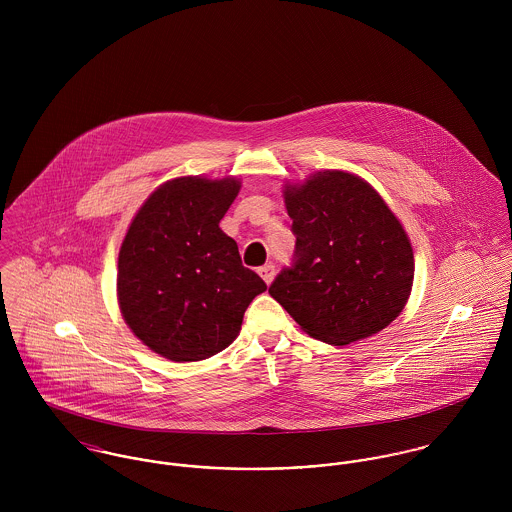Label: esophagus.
Listing matches in <instances>:
<instances>
[{
	"label": "esophagus",
	"mask_w": 512,
	"mask_h": 512,
	"mask_svg": "<svg viewBox=\"0 0 512 512\" xmlns=\"http://www.w3.org/2000/svg\"><path fill=\"white\" fill-rule=\"evenodd\" d=\"M258 274H260V278L270 286L272 280H274V276H276V268H274V264H266V266L258 268Z\"/></svg>",
	"instance_id": "obj_1"
}]
</instances>
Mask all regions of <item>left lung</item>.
I'll return each mask as SVG.
<instances>
[{"label": "left lung", "instance_id": "1", "mask_svg": "<svg viewBox=\"0 0 512 512\" xmlns=\"http://www.w3.org/2000/svg\"><path fill=\"white\" fill-rule=\"evenodd\" d=\"M295 252L270 295L313 339L351 345L388 327L414 282L410 238L365 179L325 169L286 185Z\"/></svg>", "mask_w": 512, "mask_h": 512}]
</instances>
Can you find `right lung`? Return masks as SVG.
Instances as JSON below:
<instances>
[{
    "mask_svg": "<svg viewBox=\"0 0 512 512\" xmlns=\"http://www.w3.org/2000/svg\"><path fill=\"white\" fill-rule=\"evenodd\" d=\"M240 191L234 177H177L157 187L132 220L118 256V303L153 353L203 361L240 333L264 280L242 266L219 222Z\"/></svg>",
    "mask_w": 512,
    "mask_h": 512,
    "instance_id": "right-lung-1",
    "label": "right lung"
}]
</instances>
